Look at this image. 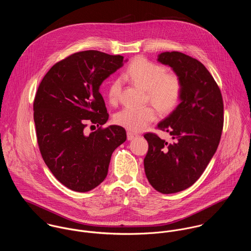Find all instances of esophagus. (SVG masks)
I'll return each mask as SVG.
<instances>
[{"instance_id":"34e87169","label":"esophagus","mask_w":251,"mask_h":251,"mask_svg":"<svg viewBox=\"0 0 251 251\" xmlns=\"http://www.w3.org/2000/svg\"><path fill=\"white\" fill-rule=\"evenodd\" d=\"M126 135H127V140H128V141H130V140H133L134 138H136V137H138V136H139L138 134H136V133H133V132H130V131H127Z\"/></svg>"}]
</instances>
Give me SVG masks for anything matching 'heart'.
<instances>
[{"label": "heart", "mask_w": 251, "mask_h": 251, "mask_svg": "<svg viewBox=\"0 0 251 251\" xmlns=\"http://www.w3.org/2000/svg\"><path fill=\"white\" fill-rule=\"evenodd\" d=\"M123 79L146 90L147 99L160 113L172 111L179 102L181 85L175 74L165 73V69L143 58L134 59L123 74ZM121 95V84L113 81L107 91L108 101L115 105ZM155 119V112L150 106L124 108L115 115V123L126 129L140 131Z\"/></svg>", "instance_id": "heart-1"}]
</instances>
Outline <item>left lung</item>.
Instances as JSON below:
<instances>
[{
    "label": "left lung",
    "mask_w": 251,
    "mask_h": 251,
    "mask_svg": "<svg viewBox=\"0 0 251 251\" xmlns=\"http://www.w3.org/2000/svg\"><path fill=\"white\" fill-rule=\"evenodd\" d=\"M157 61L179 77V105L157 125L173 143L154 133H146L149 150L144 168L151 185L163 194L191 186L205 171L215 154L223 127L220 90L205 66L183 53L163 52Z\"/></svg>",
    "instance_id": "obj_1"
}]
</instances>
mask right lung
<instances>
[{"label": "right lung", "mask_w": 251, "mask_h": 251, "mask_svg": "<svg viewBox=\"0 0 251 251\" xmlns=\"http://www.w3.org/2000/svg\"><path fill=\"white\" fill-rule=\"evenodd\" d=\"M126 61L96 50L78 52L55 64L38 86L34 121L39 151L55 178L73 191L100 185L113 151L126 140L125 128L115 125L84 132L86 120L98 126L107 122L100 87Z\"/></svg>", "instance_id": "add662e5"}]
</instances>
